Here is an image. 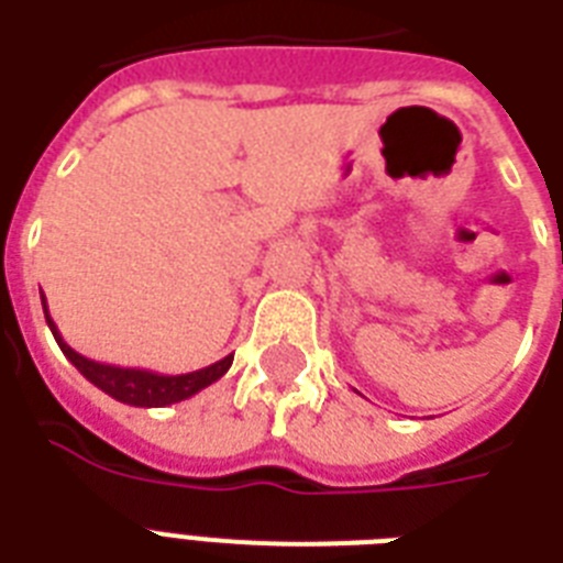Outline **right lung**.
<instances>
[{
  "label": "right lung",
  "instance_id": "obj_1",
  "mask_svg": "<svg viewBox=\"0 0 563 563\" xmlns=\"http://www.w3.org/2000/svg\"><path fill=\"white\" fill-rule=\"evenodd\" d=\"M43 298V295H40ZM43 312H46V324L55 335L57 347L64 351V356L73 362L75 368L81 371L87 379H90L96 388H101L104 394H110L113 400L128 402V406H140V409H161V406H172V402H180L198 394L201 388L212 385L216 379L228 374V368L233 365V353L224 356V360L212 362L207 368L192 371V374H154V371L145 368H119V365H104V362L87 360L78 351H73L69 344L64 342V335L57 333L55 321L48 316L46 298H43Z\"/></svg>",
  "mask_w": 563,
  "mask_h": 563
}]
</instances>
